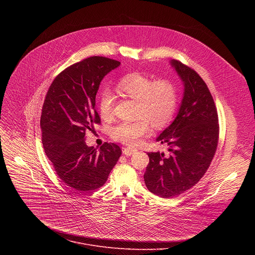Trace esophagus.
Wrapping results in <instances>:
<instances>
[{
    "instance_id": "obj_1",
    "label": "esophagus",
    "mask_w": 255,
    "mask_h": 255,
    "mask_svg": "<svg viewBox=\"0 0 255 255\" xmlns=\"http://www.w3.org/2000/svg\"><path fill=\"white\" fill-rule=\"evenodd\" d=\"M135 152H137V149H135V148H133V147H125V148L123 149V153H124L125 155H127V156L132 155V154H134Z\"/></svg>"
}]
</instances>
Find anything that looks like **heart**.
<instances>
[{
  "instance_id": "b5f03b06",
  "label": "heart",
  "mask_w": 255,
  "mask_h": 255,
  "mask_svg": "<svg viewBox=\"0 0 255 255\" xmlns=\"http://www.w3.org/2000/svg\"><path fill=\"white\" fill-rule=\"evenodd\" d=\"M117 91L136 101L133 122H121L112 129V138L127 145H137L150 132V125L155 129L165 127L172 119L177 105V91L169 80L154 81L139 72H132L123 77ZM114 96L111 92L103 91L98 100L101 117L109 121L113 117Z\"/></svg>"
}]
</instances>
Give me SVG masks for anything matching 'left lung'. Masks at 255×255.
<instances>
[{"mask_svg": "<svg viewBox=\"0 0 255 255\" xmlns=\"http://www.w3.org/2000/svg\"><path fill=\"white\" fill-rule=\"evenodd\" d=\"M184 83V97L172 123L156 138L167 144L168 154L148 152L144 183L149 192L172 198L194 187L215 155L219 124L213 97L203 79L188 65L170 60Z\"/></svg>", "mask_w": 255, "mask_h": 255, "instance_id": "obj_1", "label": "left lung"}]
</instances>
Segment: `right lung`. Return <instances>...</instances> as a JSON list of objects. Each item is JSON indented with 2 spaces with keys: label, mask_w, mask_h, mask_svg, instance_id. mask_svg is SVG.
<instances>
[{
  "label": "right lung",
  "mask_w": 255,
  "mask_h": 255,
  "mask_svg": "<svg viewBox=\"0 0 255 255\" xmlns=\"http://www.w3.org/2000/svg\"><path fill=\"white\" fill-rule=\"evenodd\" d=\"M119 65L103 56L72 64L54 79L44 100L40 126L45 154L59 178L78 192L102 187L122 153L117 144L105 142L97 149L85 141L86 132L101 123L95 108L100 84Z\"/></svg>",
  "instance_id": "obj_1"
}]
</instances>
